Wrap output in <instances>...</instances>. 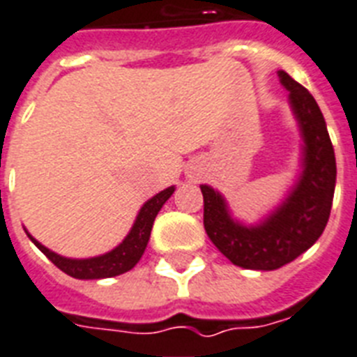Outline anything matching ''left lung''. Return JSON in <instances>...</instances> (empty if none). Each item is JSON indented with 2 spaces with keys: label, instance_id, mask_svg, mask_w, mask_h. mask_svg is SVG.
Segmentation results:
<instances>
[{
  "label": "left lung",
  "instance_id": "obj_1",
  "mask_svg": "<svg viewBox=\"0 0 357 357\" xmlns=\"http://www.w3.org/2000/svg\"><path fill=\"white\" fill-rule=\"evenodd\" d=\"M279 80L301 135L299 172L279 204L257 222L236 218L227 199L211 185L204 194V225L208 238L234 266L273 271L289 264L319 240L328 222L335 190V155L323 113L306 88L286 71Z\"/></svg>",
  "mask_w": 357,
  "mask_h": 357
}]
</instances>
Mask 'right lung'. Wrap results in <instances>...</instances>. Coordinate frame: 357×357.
<instances>
[{"label": "right lung", "instance_id": "obj_1", "mask_svg": "<svg viewBox=\"0 0 357 357\" xmlns=\"http://www.w3.org/2000/svg\"><path fill=\"white\" fill-rule=\"evenodd\" d=\"M176 190V187H167L165 190L158 192L150 199H146L143 207L139 208L137 216L133 220V225L130 227L128 234L124 236V240L113 249H109L108 253L97 255V257H88V259H71V257H63L43 244H40L33 234L25 229V233L31 238L34 245L47 257L51 262L60 268L63 273H68L69 277L80 280H93V279H109V277H117L135 266L141 260L144 249L149 245L150 233H152L153 220L158 216L167 199L170 198Z\"/></svg>", "mask_w": 357, "mask_h": 357}]
</instances>
